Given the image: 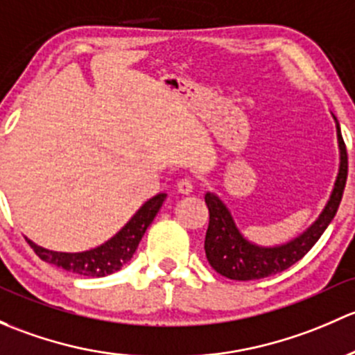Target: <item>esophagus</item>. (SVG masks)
<instances>
[{
	"label": "esophagus",
	"mask_w": 355,
	"mask_h": 355,
	"mask_svg": "<svg viewBox=\"0 0 355 355\" xmlns=\"http://www.w3.org/2000/svg\"><path fill=\"white\" fill-rule=\"evenodd\" d=\"M178 191L181 193V195H189V193L193 191V182L189 181V179H181V181L178 182Z\"/></svg>",
	"instance_id": "34e87169"
}]
</instances>
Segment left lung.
Instances as JSON below:
<instances>
[{
    "mask_svg": "<svg viewBox=\"0 0 355 355\" xmlns=\"http://www.w3.org/2000/svg\"><path fill=\"white\" fill-rule=\"evenodd\" d=\"M334 119L337 126L338 152H340V164H338L334 189L316 220L287 243L273 244V246H261L253 243L237 227L227 205L215 193L208 191L205 195V203L210 211V222L205 236V254L215 272L231 280H258L275 275L299 261L316 244L321 234L327 231L340 205L347 182V169H349L340 124L335 116Z\"/></svg>",
    "mask_w": 355,
    "mask_h": 355,
    "instance_id": "left-lung-1",
    "label": "left lung"
}]
</instances>
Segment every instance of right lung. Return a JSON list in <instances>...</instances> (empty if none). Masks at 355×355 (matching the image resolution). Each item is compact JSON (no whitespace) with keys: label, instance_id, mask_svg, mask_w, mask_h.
<instances>
[{"label":"right lung","instance_id":"add662e5","mask_svg":"<svg viewBox=\"0 0 355 355\" xmlns=\"http://www.w3.org/2000/svg\"><path fill=\"white\" fill-rule=\"evenodd\" d=\"M166 196V193H159V195L152 196L150 200H147L138 208L137 214L111 239H107L101 246L92 248L89 251L63 253V251L46 250V248L39 246V244H35L28 237H25V239H27V243L31 244V248L35 251L39 258L51 263V265L60 266V268L67 270V272L83 277L111 275V273L121 270V266L126 265L133 258L141 237H144L148 225L155 218L157 211L162 207Z\"/></svg>","mask_w":355,"mask_h":355}]
</instances>
